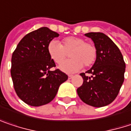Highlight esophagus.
<instances>
[{
    "label": "esophagus",
    "mask_w": 131,
    "mask_h": 131,
    "mask_svg": "<svg viewBox=\"0 0 131 131\" xmlns=\"http://www.w3.org/2000/svg\"><path fill=\"white\" fill-rule=\"evenodd\" d=\"M73 75H70V74H69V75H68V78H69L70 79H72V78H73Z\"/></svg>",
    "instance_id": "esophagus-1"
}]
</instances>
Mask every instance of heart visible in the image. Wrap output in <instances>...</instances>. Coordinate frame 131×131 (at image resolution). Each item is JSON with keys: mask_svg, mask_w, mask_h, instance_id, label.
Instances as JSON below:
<instances>
[{"mask_svg": "<svg viewBox=\"0 0 131 131\" xmlns=\"http://www.w3.org/2000/svg\"><path fill=\"white\" fill-rule=\"evenodd\" d=\"M70 52V59L63 62L59 68L66 73L79 70L82 66L90 67L95 61L97 50L94 45L85 42L83 38L70 36L62 40V45L57 40H52L48 45V53L57 64L61 63Z\"/></svg>", "mask_w": 131, "mask_h": 131, "instance_id": "obj_1", "label": "heart"}]
</instances>
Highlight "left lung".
<instances>
[{
  "label": "left lung",
  "instance_id": "8db88e82",
  "mask_svg": "<svg viewBox=\"0 0 131 131\" xmlns=\"http://www.w3.org/2000/svg\"><path fill=\"white\" fill-rule=\"evenodd\" d=\"M85 36L92 40L97 50V58L92 67L80 73L83 84L77 94L85 103L102 107L111 103L118 94L124 82L125 63L118 46L106 34L90 32Z\"/></svg>",
  "mask_w": 131,
  "mask_h": 131
}]
</instances>
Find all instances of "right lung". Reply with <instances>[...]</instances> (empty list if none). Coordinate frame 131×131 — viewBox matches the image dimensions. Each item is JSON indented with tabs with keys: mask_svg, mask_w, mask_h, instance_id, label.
Segmentation results:
<instances>
[{
	"mask_svg": "<svg viewBox=\"0 0 131 131\" xmlns=\"http://www.w3.org/2000/svg\"><path fill=\"white\" fill-rule=\"evenodd\" d=\"M59 34L43 27L25 35L13 53L11 77L18 97L32 106L49 103L68 79L57 69L48 53V45Z\"/></svg>",
	"mask_w": 131,
	"mask_h": 131,
	"instance_id": "1",
	"label": "right lung"
}]
</instances>
